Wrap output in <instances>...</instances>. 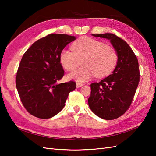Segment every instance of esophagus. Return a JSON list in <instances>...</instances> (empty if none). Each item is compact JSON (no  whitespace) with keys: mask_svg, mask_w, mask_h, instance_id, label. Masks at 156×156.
Masks as SVG:
<instances>
[{"mask_svg":"<svg viewBox=\"0 0 156 156\" xmlns=\"http://www.w3.org/2000/svg\"><path fill=\"white\" fill-rule=\"evenodd\" d=\"M84 85L83 83H81V82H76V88H80L82 86Z\"/></svg>","mask_w":156,"mask_h":156,"instance_id":"esophagus-1","label":"esophagus"}]
</instances>
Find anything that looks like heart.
I'll return each instance as SVG.
<instances>
[{"label":"heart","instance_id":"heart-1","mask_svg":"<svg viewBox=\"0 0 156 156\" xmlns=\"http://www.w3.org/2000/svg\"><path fill=\"white\" fill-rule=\"evenodd\" d=\"M72 49H64L59 55L61 64L68 71L74 70L82 59V67L69 74V79L85 82L94 75L104 77L111 74L117 64L115 49L97 39L82 37L72 45Z\"/></svg>","mask_w":156,"mask_h":156}]
</instances>
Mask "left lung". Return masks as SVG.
<instances>
[{"instance_id":"left-lung-1","label":"left lung","mask_w":156,"mask_h":156,"mask_svg":"<svg viewBox=\"0 0 156 156\" xmlns=\"http://www.w3.org/2000/svg\"><path fill=\"white\" fill-rule=\"evenodd\" d=\"M110 40L117 51L118 61L111 75L90 84L88 105L101 119L112 120L123 115L133 101L140 82V68L136 55L127 43L112 34H92Z\"/></svg>"}]
</instances>
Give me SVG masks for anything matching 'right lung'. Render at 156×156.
<instances>
[{"label":"right lung","instance_id":"obj_1","mask_svg":"<svg viewBox=\"0 0 156 156\" xmlns=\"http://www.w3.org/2000/svg\"><path fill=\"white\" fill-rule=\"evenodd\" d=\"M74 36L49 34L36 41L23 54L16 76V87L22 103L31 115L49 119L64 107L76 83L58 84L64 75L59 55Z\"/></svg>","mask_w":156,"mask_h":156}]
</instances>
